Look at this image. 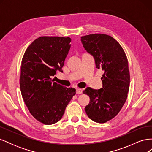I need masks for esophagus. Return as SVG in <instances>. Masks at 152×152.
Wrapping results in <instances>:
<instances>
[{
	"label": "esophagus",
	"mask_w": 152,
	"mask_h": 152,
	"mask_svg": "<svg viewBox=\"0 0 152 152\" xmlns=\"http://www.w3.org/2000/svg\"><path fill=\"white\" fill-rule=\"evenodd\" d=\"M76 93L77 94H82V90L81 89H76Z\"/></svg>",
	"instance_id": "34e87169"
}]
</instances>
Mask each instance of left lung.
I'll return each instance as SVG.
<instances>
[{
  "label": "left lung",
  "mask_w": 152,
  "mask_h": 152,
  "mask_svg": "<svg viewBox=\"0 0 152 152\" xmlns=\"http://www.w3.org/2000/svg\"><path fill=\"white\" fill-rule=\"evenodd\" d=\"M86 51L93 56L96 68L104 72L102 88L87 87L83 93L90 98L85 107L87 115L96 122L111 120L121 111L127 98L130 75L128 61L121 45L112 37L94 34L81 37Z\"/></svg>",
  "instance_id": "8db88e82"
}]
</instances>
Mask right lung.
Instances as JSON below:
<instances>
[{
    "instance_id": "right-lung-1",
    "label": "right lung",
    "mask_w": 152,
    "mask_h": 152,
    "mask_svg": "<svg viewBox=\"0 0 152 152\" xmlns=\"http://www.w3.org/2000/svg\"><path fill=\"white\" fill-rule=\"evenodd\" d=\"M71 39L40 37L26 49L21 61L20 80L23 99L31 115L50 125L61 120L66 106L76 94L51 78L62 72L70 49Z\"/></svg>"
}]
</instances>
